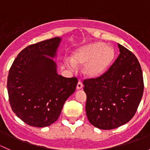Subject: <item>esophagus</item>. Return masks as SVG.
Masks as SVG:
<instances>
[{
	"label": "esophagus",
	"instance_id": "34e87169",
	"mask_svg": "<svg viewBox=\"0 0 150 150\" xmlns=\"http://www.w3.org/2000/svg\"><path fill=\"white\" fill-rule=\"evenodd\" d=\"M83 88V83L81 82V81H78V84H77V89L79 90V89H81Z\"/></svg>",
	"mask_w": 150,
	"mask_h": 150
}]
</instances>
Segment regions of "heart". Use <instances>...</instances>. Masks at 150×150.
Returning <instances> with one entry per match:
<instances>
[{"instance_id":"heart-1","label":"heart","mask_w":150,"mask_h":150,"mask_svg":"<svg viewBox=\"0 0 150 150\" xmlns=\"http://www.w3.org/2000/svg\"><path fill=\"white\" fill-rule=\"evenodd\" d=\"M115 52L112 47L101 42L89 43L77 48L71 59H65L64 64L73 69L83 65V72L89 78H97L109 69L114 61Z\"/></svg>"}]
</instances>
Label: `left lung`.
<instances>
[{
    "label": "left lung",
    "mask_w": 150,
    "mask_h": 150,
    "mask_svg": "<svg viewBox=\"0 0 150 150\" xmlns=\"http://www.w3.org/2000/svg\"><path fill=\"white\" fill-rule=\"evenodd\" d=\"M118 45L120 54L110 69L96 78L84 80L86 112L91 124L110 130L135 115L143 96L142 70L134 54Z\"/></svg>",
    "instance_id": "left-lung-1"
}]
</instances>
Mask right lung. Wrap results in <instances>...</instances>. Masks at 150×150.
<instances>
[{"mask_svg": "<svg viewBox=\"0 0 150 150\" xmlns=\"http://www.w3.org/2000/svg\"><path fill=\"white\" fill-rule=\"evenodd\" d=\"M61 40L56 37L26 47L9 69L10 105L16 115L31 126L42 128L57 121L76 88L77 78L58 75L57 64L49 58L56 57Z\"/></svg>", "mask_w": 150, "mask_h": 150, "instance_id": "right-lung-1", "label": "right lung"}]
</instances>
